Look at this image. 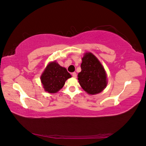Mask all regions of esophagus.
Here are the masks:
<instances>
[{
  "label": "esophagus",
  "instance_id": "34e87169",
  "mask_svg": "<svg viewBox=\"0 0 146 146\" xmlns=\"http://www.w3.org/2000/svg\"><path fill=\"white\" fill-rule=\"evenodd\" d=\"M72 76H73V77L76 78V77H77V73H76L75 72L72 73Z\"/></svg>",
  "mask_w": 146,
  "mask_h": 146
}]
</instances>
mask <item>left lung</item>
I'll list each match as a JSON object with an SVG mask.
<instances>
[{"mask_svg": "<svg viewBox=\"0 0 146 146\" xmlns=\"http://www.w3.org/2000/svg\"><path fill=\"white\" fill-rule=\"evenodd\" d=\"M82 60L81 71L78 74L80 86L89 94L100 93L107 84L105 69L91 52L84 54Z\"/></svg>", "mask_w": 146, "mask_h": 146, "instance_id": "obj_1", "label": "left lung"}]
</instances>
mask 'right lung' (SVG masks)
I'll use <instances>...</instances> for the list:
<instances>
[{
  "label": "right lung",
  "mask_w": 146,
  "mask_h": 146,
  "mask_svg": "<svg viewBox=\"0 0 146 146\" xmlns=\"http://www.w3.org/2000/svg\"><path fill=\"white\" fill-rule=\"evenodd\" d=\"M71 77L67 69L56 62H51L41 77L44 89L48 93H56L64 86L66 80Z\"/></svg>",
  "instance_id": "add662e5"
}]
</instances>
